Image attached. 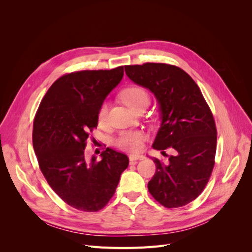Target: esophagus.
<instances>
[{"mask_svg": "<svg viewBox=\"0 0 252 252\" xmlns=\"http://www.w3.org/2000/svg\"><path fill=\"white\" fill-rule=\"evenodd\" d=\"M140 158H142V156H138V155H129V161H130L131 164L138 163V161H139Z\"/></svg>", "mask_w": 252, "mask_h": 252, "instance_id": "esophagus-1", "label": "esophagus"}]
</instances>
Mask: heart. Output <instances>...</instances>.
<instances>
[{
	"instance_id": "obj_1",
	"label": "heart",
	"mask_w": 252,
	"mask_h": 252,
	"mask_svg": "<svg viewBox=\"0 0 252 252\" xmlns=\"http://www.w3.org/2000/svg\"><path fill=\"white\" fill-rule=\"evenodd\" d=\"M121 98L132 110H136L142 106H147L150 101L148 91L142 86L132 85L125 88L121 94ZM108 103L103 102L97 109L98 123H105L107 120ZM146 135L143 131H122L113 141L114 146L125 151H139L142 148L143 141Z\"/></svg>"
}]
</instances>
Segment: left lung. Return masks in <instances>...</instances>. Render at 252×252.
Listing matches in <instances>:
<instances>
[{"label": "left lung", "mask_w": 252, "mask_h": 252, "mask_svg": "<svg viewBox=\"0 0 252 252\" xmlns=\"http://www.w3.org/2000/svg\"><path fill=\"white\" fill-rule=\"evenodd\" d=\"M129 79L155 94L162 124L152 147L156 173L148 183L155 200L166 208H178L199 196L216 163L217 127L200 87L180 67L165 63L125 66ZM170 150L172 155L165 154Z\"/></svg>", "instance_id": "obj_1"}]
</instances>
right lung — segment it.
Returning a JSON list of instances; mask_svg holds the SVG:
<instances>
[{"instance_id":"1","label":"right lung","mask_w":252,"mask_h":252,"mask_svg":"<svg viewBox=\"0 0 252 252\" xmlns=\"http://www.w3.org/2000/svg\"><path fill=\"white\" fill-rule=\"evenodd\" d=\"M124 66L66 73L44 95L33 120L32 144L49 186L71 207L101 210L116 192L128 157L109 147L87 161L85 148L97 126V109L123 78Z\"/></svg>"}]
</instances>
